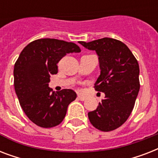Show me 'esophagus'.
I'll return each instance as SVG.
<instances>
[{"mask_svg":"<svg viewBox=\"0 0 158 158\" xmlns=\"http://www.w3.org/2000/svg\"><path fill=\"white\" fill-rule=\"evenodd\" d=\"M78 99L80 100V101H84L86 99V98L84 96H82V95H78Z\"/></svg>","mask_w":158,"mask_h":158,"instance_id":"1","label":"esophagus"}]
</instances>
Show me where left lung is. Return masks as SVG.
I'll list each match as a JSON object with an SVG mask.
<instances>
[{"mask_svg": "<svg viewBox=\"0 0 158 158\" xmlns=\"http://www.w3.org/2000/svg\"><path fill=\"white\" fill-rule=\"evenodd\" d=\"M98 56L101 74L95 90L105 94L96 110L88 113L90 122L101 131H111L127 120L139 91V66L125 43L110 38L79 42Z\"/></svg>", "mask_w": 158, "mask_h": 158, "instance_id": "8db88e82", "label": "left lung"}]
</instances>
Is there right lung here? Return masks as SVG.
<instances>
[{"label":"right lung","mask_w":158,"mask_h":158,"mask_svg":"<svg viewBox=\"0 0 158 158\" xmlns=\"http://www.w3.org/2000/svg\"><path fill=\"white\" fill-rule=\"evenodd\" d=\"M80 52L75 43L55 38L33 41L21 52L14 67L15 90L21 107L35 125L52 128L64 120L76 94L72 89L55 93L48 84L51 75L57 74L62 57Z\"/></svg>","instance_id":"add662e5"}]
</instances>
